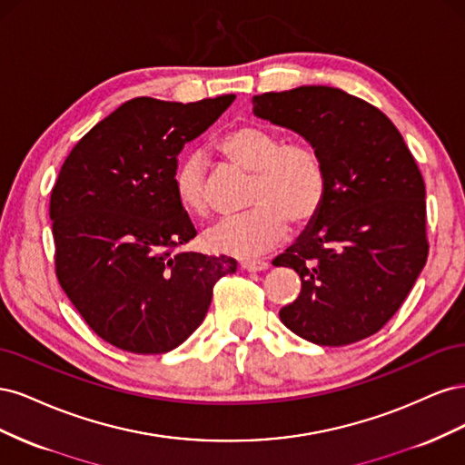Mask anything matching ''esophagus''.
<instances>
[{
    "instance_id": "1",
    "label": "esophagus",
    "mask_w": 465,
    "mask_h": 465,
    "mask_svg": "<svg viewBox=\"0 0 465 465\" xmlns=\"http://www.w3.org/2000/svg\"><path fill=\"white\" fill-rule=\"evenodd\" d=\"M270 267V263L263 262V260H244L241 262V270L244 272H263Z\"/></svg>"
}]
</instances>
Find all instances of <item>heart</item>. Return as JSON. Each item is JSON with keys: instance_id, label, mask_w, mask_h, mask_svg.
I'll return each instance as SVG.
<instances>
[{"instance_id": "heart-1", "label": "heart", "mask_w": 465, "mask_h": 465, "mask_svg": "<svg viewBox=\"0 0 465 465\" xmlns=\"http://www.w3.org/2000/svg\"><path fill=\"white\" fill-rule=\"evenodd\" d=\"M223 157L252 176L242 215L224 217L205 231L203 244L215 254L256 258L283 241L289 223H311L326 202L328 173L320 151L306 139H283L258 124H241L219 143ZM174 192L190 213L205 215L209 195L200 157H186L174 173Z\"/></svg>"}]
</instances>
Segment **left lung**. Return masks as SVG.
Returning a JSON list of instances; mask_svg holds the SVG:
<instances>
[{"label":"left lung","mask_w":465,"mask_h":465,"mask_svg":"<svg viewBox=\"0 0 465 465\" xmlns=\"http://www.w3.org/2000/svg\"><path fill=\"white\" fill-rule=\"evenodd\" d=\"M252 104L311 142L328 173L320 213L273 260L302 281L281 322L316 345L371 337L398 312L429 256L425 182L410 147L384 112L341 89L263 93Z\"/></svg>","instance_id":"1"}]
</instances>
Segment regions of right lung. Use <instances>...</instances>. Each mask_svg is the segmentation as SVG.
Listing matches in <instances>:
<instances>
[{"label":"right lung","mask_w":465,"mask_h":465,"mask_svg":"<svg viewBox=\"0 0 465 465\" xmlns=\"http://www.w3.org/2000/svg\"><path fill=\"white\" fill-rule=\"evenodd\" d=\"M234 101L137 96L83 135L50 195L55 275L104 341L168 353L198 330L229 256L178 250L198 234L174 192L178 154Z\"/></svg>","instance_id":"add662e5"}]
</instances>
